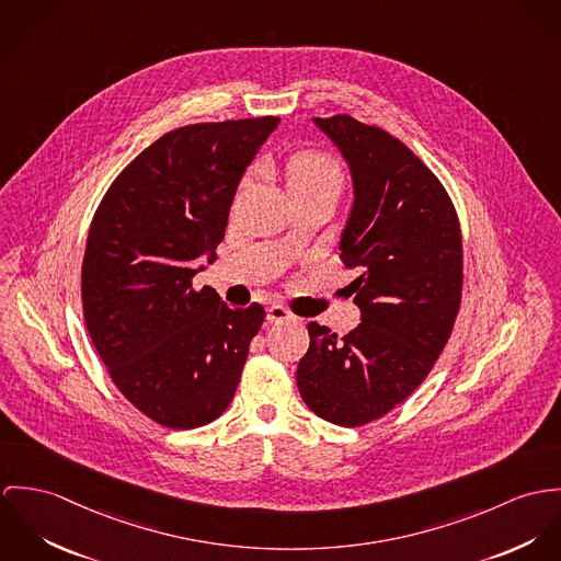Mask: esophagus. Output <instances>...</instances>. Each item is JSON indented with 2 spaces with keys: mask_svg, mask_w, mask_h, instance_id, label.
<instances>
[{
  "mask_svg": "<svg viewBox=\"0 0 561 561\" xmlns=\"http://www.w3.org/2000/svg\"><path fill=\"white\" fill-rule=\"evenodd\" d=\"M293 318H295V313H290L279 304H273V306L266 308V320L268 322H282V320H293Z\"/></svg>",
  "mask_w": 561,
  "mask_h": 561,
  "instance_id": "esophagus-1",
  "label": "esophagus"
}]
</instances>
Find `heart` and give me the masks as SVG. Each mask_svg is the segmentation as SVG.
<instances>
[{
	"instance_id": "1",
	"label": "heart",
	"mask_w": 561,
	"mask_h": 561,
	"mask_svg": "<svg viewBox=\"0 0 561 561\" xmlns=\"http://www.w3.org/2000/svg\"><path fill=\"white\" fill-rule=\"evenodd\" d=\"M288 188L335 187L342 185L340 165L320 152H299L286 165Z\"/></svg>"
}]
</instances>
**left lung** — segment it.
<instances>
[{"label": "left lung", "mask_w": 561, "mask_h": 561, "mask_svg": "<svg viewBox=\"0 0 561 561\" xmlns=\"http://www.w3.org/2000/svg\"><path fill=\"white\" fill-rule=\"evenodd\" d=\"M340 150L353 204L340 234L362 322L337 337L310 322L297 385L311 411L362 426L404 402L440 355L462 293V239L449 195L396 137L351 116L311 118Z\"/></svg>", "instance_id": "8db88e82"}]
</instances>
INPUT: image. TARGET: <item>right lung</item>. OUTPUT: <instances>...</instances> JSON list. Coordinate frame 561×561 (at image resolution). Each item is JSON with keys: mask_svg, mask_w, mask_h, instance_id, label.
Instances as JSON below:
<instances>
[{"mask_svg": "<svg viewBox=\"0 0 561 561\" xmlns=\"http://www.w3.org/2000/svg\"><path fill=\"white\" fill-rule=\"evenodd\" d=\"M279 118L176 128L107 188L81 266L92 344L126 400L161 426L217 420L237 391L264 308L234 310L191 277L217 260L237 187Z\"/></svg>", "mask_w": 561, "mask_h": 561, "instance_id": "obj_1", "label": "right lung"}]
</instances>
